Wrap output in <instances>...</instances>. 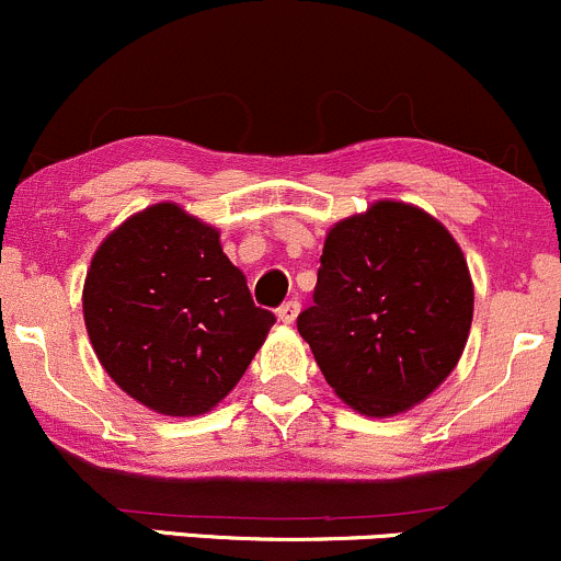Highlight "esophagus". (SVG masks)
I'll use <instances>...</instances> for the list:
<instances>
[{"mask_svg":"<svg viewBox=\"0 0 561 561\" xmlns=\"http://www.w3.org/2000/svg\"><path fill=\"white\" fill-rule=\"evenodd\" d=\"M298 311H300V300L290 298V300H285V304H282L279 309H276V314H279V320L285 322V325H290V322H296Z\"/></svg>","mask_w":561,"mask_h":561,"instance_id":"34e87169","label":"esophagus"}]
</instances>
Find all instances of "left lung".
Listing matches in <instances>:
<instances>
[{"mask_svg":"<svg viewBox=\"0 0 561 561\" xmlns=\"http://www.w3.org/2000/svg\"><path fill=\"white\" fill-rule=\"evenodd\" d=\"M314 304L298 314L328 385L392 416L451 374L473 322V285L451 233L422 209L379 202L330 228Z\"/></svg>","mask_w":561,"mask_h":561,"instance_id":"obj_1","label":"left lung"}]
</instances>
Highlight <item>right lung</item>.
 I'll return each mask as SVG.
<instances>
[{
  "label": "right lung",
  "instance_id": "obj_1",
  "mask_svg": "<svg viewBox=\"0 0 561 561\" xmlns=\"http://www.w3.org/2000/svg\"><path fill=\"white\" fill-rule=\"evenodd\" d=\"M82 311L112 381L167 416L220 403L276 322L255 306L220 233L174 204L150 206L104 239Z\"/></svg>",
  "mask_w": 561,
  "mask_h": 561
}]
</instances>
